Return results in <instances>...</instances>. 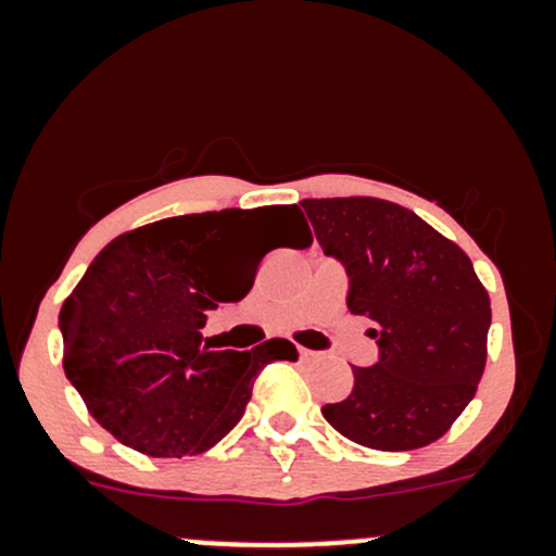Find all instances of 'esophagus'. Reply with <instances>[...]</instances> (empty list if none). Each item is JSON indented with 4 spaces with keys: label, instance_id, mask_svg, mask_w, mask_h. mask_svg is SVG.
Wrapping results in <instances>:
<instances>
[{
    "label": "esophagus",
    "instance_id": "esophagus-1",
    "mask_svg": "<svg viewBox=\"0 0 556 556\" xmlns=\"http://www.w3.org/2000/svg\"><path fill=\"white\" fill-rule=\"evenodd\" d=\"M298 355H300V361H314L316 358L314 350H305V348H298Z\"/></svg>",
    "mask_w": 556,
    "mask_h": 556
}]
</instances>
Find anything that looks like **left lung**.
<instances>
[{
	"instance_id": "left-lung-1",
	"label": "left lung",
	"mask_w": 556,
	"mask_h": 556,
	"mask_svg": "<svg viewBox=\"0 0 556 556\" xmlns=\"http://www.w3.org/2000/svg\"><path fill=\"white\" fill-rule=\"evenodd\" d=\"M324 253L344 266L348 308L376 324L379 361L324 405L350 442L418 450L450 431L486 366L491 303L463 248L381 198H305Z\"/></svg>"
}]
</instances>
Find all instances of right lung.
Returning a JSON list of instances; mask_svg holds the SVG:
<instances>
[{
	"mask_svg": "<svg viewBox=\"0 0 556 556\" xmlns=\"http://www.w3.org/2000/svg\"><path fill=\"white\" fill-rule=\"evenodd\" d=\"M314 238L298 206L185 214L114 238L60 311L65 374L96 424L149 457L201 455L238 426L253 381L271 361H298L295 344L212 350L206 314L253 287L232 274L235 251L261 227Z\"/></svg>",
	"mask_w": 556,
	"mask_h": 556,
	"instance_id": "right-lung-1",
	"label": "right lung"
}]
</instances>
